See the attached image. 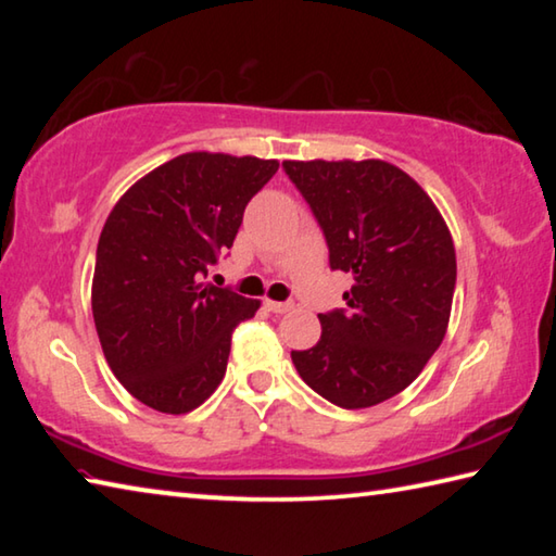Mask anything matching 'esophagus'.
I'll return each instance as SVG.
<instances>
[{"label": "esophagus", "mask_w": 556, "mask_h": 556, "mask_svg": "<svg viewBox=\"0 0 556 556\" xmlns=\"http://www.w3.org/2000/svg\"><path fill=\"white\" fill-rule=\"evenodd\" d=\"M265 306L269 308L271 314H287V312H291V308H294L291 301H271V299H265Z\"/></svg>", "instance_id": "34e87169"}]
</instances>
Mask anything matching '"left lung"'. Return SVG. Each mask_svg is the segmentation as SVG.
Listing matches in <instances>:
<instances>
[{
	"instance_id": "obj_1",
	"label": "left lung",
	"mask_w": 556,
	"mask_h": 556,
	"mask_svg": "<svg viewBox=\"0 0 556 556\" xmlns=\"http://www.w3.org/2000/svg\"><path fill=\"white\" fill-rule=\"evenodd\" d=\"M281 166L324 228L331 267L353 277L345 312L318 314L321 338L291 361L328 402L372 407L417 380L444 341L456 289L451 230L425 188L382 159Z\"/></svg>"
}]
</instances>
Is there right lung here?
<instances>
[{"label":"right lung","mask_w":556,"mask_h":556,"mask_svg":"<svg viewBox=\"0 0 556 556\" xmlns=\"http://www.w3.org/2000/svg\"><path fill=\"white\" fill-rule=\"evenodd\" d=\"M277 168V159L188 152L131 184L110 211L92 318L110 370L147 407L186 414L220 384L235 326L257 314L260 299L203 277Z\"/></svg>","instance_id":"1"}]
</instances>
